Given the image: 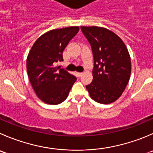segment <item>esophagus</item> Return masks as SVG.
Listing matches in <instances>:
<instances>
[{"label":"esophagus","mask_w":153,"mask_h":153,"mask_svg":"<svg viewBox=\"0 0 153 153\" xmlns=\"http://www.w3.org/2000/svg\"><path fill=\"white\" fill-rule=\"evenodd\" d=\"M76 73H77V75H78V77H81V75H83V73H82V72H76Z\"/></svg>","instance_id":"1"}]
</instances>
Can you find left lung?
I'll list each match as a JSON object with an SVG mask.
<instances>
[{
	"instance_id": "obj_1",
	"label": "left lung",
	"mask_w": 153,
	"mask_h": 153,
	"mask_svg": "<svg viewBox=\"0 0 153 153\" xmlns=\"http://www.w3.org/2000/svg\"><path fill=\"white\" fill-rule=\"evenodd\" d=\"M94 58L93 81L86 86L92 99L101 104L117 100L131 71V57L123 41L113 31L98 26H81Z\"/></svg>"
}]
</instances>
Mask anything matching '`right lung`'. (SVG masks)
I'll use <instances>...</instances> for the list:
<instances>
[{
	"mask_svg": "<svg viewBox=\"0 0 153 153\" xmlns=\"http://www.w3.org/2000/svg\"><path fill=\"white\" fill-rule=\"evenodd\" d=\"M78 26L51 30L34 42L27 57V71L37 97L49 105H58L67 98L76 77L60 69L63 51L78 33Z\"/></svg>",
	"mask_w": 153,
	"mask_h": 153,
	"instance_id": "1",
	"label": "right lung"
}]
</instances>
